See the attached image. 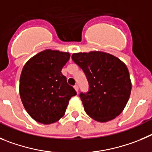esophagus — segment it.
I'll return each instance as SVG.
<instances>
[{
	"mask_svg": "<svg viewBox=\"0 0 152 152\" xmlns=\"http://www.w3.org/2000/svg\"><path fill=\"white\" fill-rule=\"evenodd\" d=\"M74 88H75V90H76V91H77V93H78V91H79V86H78V85H75V86H74Z\"/></svg>",
	"mask_w": 152,
	"mask_h": 152,
	"instance_id": "1",
	"label": "esophagus"
}]
</instances>
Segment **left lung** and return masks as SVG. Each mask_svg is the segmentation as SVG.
<instances>
[{
  "label": "left lung",
  "mask_w": 152,
  "mask_h": 152,
  "mask_svg": "<svg viewBox=\"0 0 152 152\" xmlns=\"http://www.w3.org/2000/svg\"><path fill=\"white\" fill-rule=\"evenodd\" d=\"M84 72L88 90L80 92L84 110L98 122L115 118L125 107L130 96L131 85L126 66L117 57L100 51L72 55Z\"/></svg>",
  "instance_id": "1"
}]
</instances>
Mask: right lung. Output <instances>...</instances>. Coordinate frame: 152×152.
I'll use <instances>...</instances> for the list:
<instances>
[{"instance_id": "obj_1", "label": "right lung", "mask_w": 152, "mask_h": 152, "mask_svg": "<svg viewBox=\"0 0 152 152\" xmlns=\"http://www.w3.org/2000/svg\"><path fill=\"white\" fill-rule=\"evenodd\" d=\"M69 57V53L45 50L32 57L23 67L20 98L27 113L37 122H57L64 115L69 99L76 95L61 73Z\"/></svg>"}]
</instances>
